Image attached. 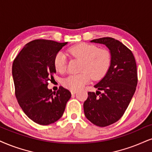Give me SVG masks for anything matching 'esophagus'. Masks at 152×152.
<instances>
[{"label": "esophagus", "mask_w": 152, "mask_h": 152, "mask_svg": "<svg viewBox=\"0 0 152 152\" xmlns=\"http://www.w3.org/2000/svg\"><path fill=\"white\" fill-rule=\"evenodd\" d=\"M70 91H71V94H75L77 93V91L76 89H71Z\"/></svg>", "instance_id": "34e87169"}]
</instances>
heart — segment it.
I'll use <instances>...</instances> for the list:
<instances>
[{
	"mask_svg": "<svg viewBox=\"0 0 152 152\" xmlns=\"http://www.w3.org/2000/svg\"><path fill=\"white\" fill-rule=\"evenodd\" d=\"M74 57L82 59L80 70L82 72L69 75L63 80V85L70 89H78L90 81L102 78L110 65L111 56L106 48H98L89 44H80L68 49ZM56 70L63 72L67 67V57L63 51H59L54 58Z\"/></svg>",
	"mask_w": 152,
	"mask_h": 152,
	"instance_id": "heart-1",
	"label": "heart"
}]
</instances>
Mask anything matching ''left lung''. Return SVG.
<instances>
[{
    "label": "left lung",
    "instance_id": "8db88e82",
    "mask_svg": "<svg viewBox=\"0 0 152 152\" xmlns=\"http://www.w3.org/2000/svg\"><path fill=\"white\" fill-rule=\"evenodd\" d=\"M90 42L105 45L109 49L111 61L104 77L94 86L98 90L88 92L84 111L93 124L106 127L123 116L135 92L136 62L132 51L115 39L104 37Z\"/></svg>",
    "mask_w": 152,
    "mask_h": 152
}]
</instances>
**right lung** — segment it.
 Listing matches in <instances>:
<instances>
[{
	"instance_id": "1",
	"label": "right lung",
	"mask_w": 152,
	"mask_h": 152,
	"mask_svg": "<svg viewBox=\"0 0 152 152\" xmlns=\"http://www.w3.org/2000/svg\"><path fill=\"white\" fill-rule=\"evenodd\" d=\"M67 42L37 39L29 42L13 61L12 73L15 96L22 109L39 125L55 123L63 115L70 91L63 87L52 91L48 81L56 72L55 56Z\"/></svg>"
}]
</instances>
